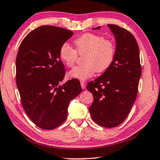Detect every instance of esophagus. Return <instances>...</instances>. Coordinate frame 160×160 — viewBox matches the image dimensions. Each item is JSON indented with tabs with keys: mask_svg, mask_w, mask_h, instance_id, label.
I'll list each match as a JSON object with an SVG mask.
<instances>
[{
	"mask_svg": "<svg viewBox=\"0 0 160 160\" xmlns=\"http://www.w3.org/2000/svg\"><path fill=\"white\" fill-rule=\"evenodd\" d=\"M81 86H82V89H84V88H86V86H85V83H84V82H81Z\"/></svg>",
	"mask_w": 160,
	"mask_h": 160,
	"instance_id": "34e87169",
	"label": "esophagus"
}]
</instances>
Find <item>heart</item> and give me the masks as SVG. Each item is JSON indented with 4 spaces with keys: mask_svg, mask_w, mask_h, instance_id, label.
Segmentation results:
<instances>
[{
    "mask_svg": "<svg viewBox=\"0 0 160 160\" xmlns=\"http://www.w3.org/2000/svg\"><path fill=\"white\" fill-rule=\"evenodd\" d=\"M76 50L67 43L59 48V58L68 67H72L77 61L78 54L83 55L84 64L76 66L68 73L70 78L87 80L97 72H104L114 60L115 47L109 39H104L97 34L87 33L73 41Z\"/></svg>",
    "mask_w": 160,
    "mask_h": 160,
    "instance_id": "heart-1",
    "label": "heart"
}]
</instances>
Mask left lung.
Returning a JSON list of instances; mask_svg holds the SVG:
<instances>
[{"label": "left lung", "instance_id": "1", "mask_svg": "<svg viewBox=\"0 0 160 160\" xmlns=\"http://www.w3.org/2000/svg\"><path fill=\"white\" fill-rule=\"evenodd\" d=\"M108 26L117 43L114 60L102 76L88 83L87 88L94 97L88 109L92 119L100 126L112 128L124 121L136 100L142 68L134 36L118 26Z\"/></svg>", "mask_w": 160, "mask_h": 160}]
</instances>
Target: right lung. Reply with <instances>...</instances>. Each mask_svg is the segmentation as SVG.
Listing matches in <instances>:
<instances>
[{
  "mask_svg": "<svg viewBox=\"0 0 160 160\" xmlns=\"http://www.w3.org/2000/svg\"><path fill=\"white\" fill-rule=\"evenodd\" d=\"M73 34L62 28L41 26L31 31L18 48L17 88L26 114L41 129L60 126L67 117L70 101L82 92L76 78L59 84L65 76L59 48Z\"/></svg>",
  "mask_w": 160,
  "mask_h": 160,
  "instance_id": "1",
  "label": "right lung"
}]
</instances>
